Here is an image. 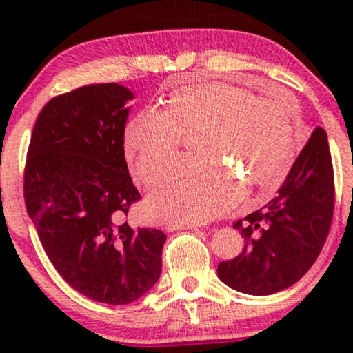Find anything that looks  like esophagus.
<instances>
[{
	"label": "esophagus",
	"instance_id": "esophagus-1",
	"mask_svg": "<svg viewBox=\"0 0 353 353\" xmlns=\"http://www.w3.org/2000/svg\"><path fill=\"white\" fill-rule=\"evenodd\" d=\"M167 230L173 233V231L178 230H197L196 223H176V221H172V223L167 225Z\"/></svg>",
	"mask_w": 353,
	"mask_h": 353
}]
</instances>
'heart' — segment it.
I'll return each mask as SVG.
<instances>
[{"instance_id": "heart-1", "label": "heart", "mask_w": 353, "mask_h": 353, "mask_svg": "<svg viewBox=\"0 0 353 353\" xmlns=\"http://www.w3.org/2000/svg\"><path fill=\"white\" fill-rule=\"evenodd\" d=\"M199 132L202 156L170 163L149 191L154 210L167 220L205 221L223 214L243 192L238 176L272 190L296 151L292 101L231 83L183 86L163 108L141 109L127 125L125 148L138 176L149 180L186 134Z\"/></svg>"}]
</instances>
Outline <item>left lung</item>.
<instances>
[{"label":"left lung","mask_w":353,"mask_h":353,"mask_svg":"<svg viewBox=\"0 0 353 353\" xmlns=\"http://www.w3.org/2000/svg\"><path fill=\"white\" fill-rule=\"evenodd\" d=\"M334 207V173L327 134L312 133L286 180L262 210L234 223L244 250L220 262L216 273L226 286L250 296H268L297 283L325 244Z\"/></svg>","instance_id":"1"}]
</instances>
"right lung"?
<instances>
[{
    "label": "right lung",
    "instance_id": "right-lung-1",
    "mask_svg": "<svg viewBox=\"0 0 353 353\" xmlns=\"http://www.w3.org/2000/svg\"><path fill=\"white\" fill-rule=\"evenodd\" d=\"M133 98L119 83L52 98L33 127L23 175L27 214L48 259L75 291L109 305L134 302L159 281L167 239L128 221L141 197L123 151Z\"/></svg>",
    "mask_w": 353,
    "mask_h": 353
}]
</instances>
